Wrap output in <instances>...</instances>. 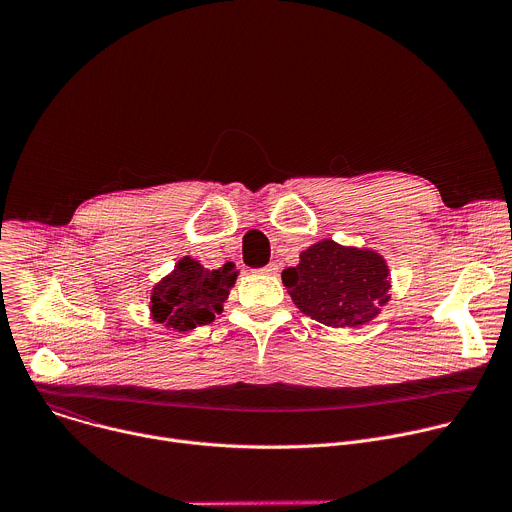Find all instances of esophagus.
<instances>
[{"mask_svg":"<svg viewBox=\"0 0 512 512\" xmlns=\"http://www.w3.org/2000/svg\"><path fill=\"white\" fill-rule=\"evenodd\" d=\"M277 271H279V267L275 263H269L267 267L261 269V273H265V275H277Z\"/></svg>","mask_w":512,"mask_h":512,"instance_id":"1","label":"esophagus"}]
</instances>
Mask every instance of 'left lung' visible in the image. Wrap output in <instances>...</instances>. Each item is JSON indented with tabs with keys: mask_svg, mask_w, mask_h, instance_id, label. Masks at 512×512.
<instances>
[{
	"mask_svg": "<svg viewBox=\"0 0 512 512\" xmlns=\"http://www.w3.org/2000/svg\"><path fill=\"white\" fill-rule=\"evenodd\" d=\"M287 294L302 314L332 328L371 322L391 300V273L373 249L322 239L300 253V263L281 273Z\"/></svg>",
	"mask_w": 512,
	"mask_h": 512,
	"instance_id": "8db88e82",
	"label": "left lung"
}]
</instances>
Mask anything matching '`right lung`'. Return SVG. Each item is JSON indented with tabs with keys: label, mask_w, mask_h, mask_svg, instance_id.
<instances>
[{
	"label": "right lung",
	"mask_w": 512,
	"mask_h": 512,
	"mask_svg": "<svg viewBox=\"0 0 512 512\" xmlns=\"http://www.w3.org/2000/svg\"><path fill=\"white\" fill-rule=\"evenodd\" d=\"M237 275L233 263H225L221 269H206L200 261L184 255L152 287L150 316L176 332L210 324L216 314L223 312Z\"/></svg>",
	"instance_id": "right-lung-1"
}]
</instances>
